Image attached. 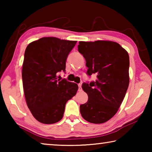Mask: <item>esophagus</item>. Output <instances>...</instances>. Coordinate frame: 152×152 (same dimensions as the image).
Returning <instances> with one entry per match:
<instances>
[{
	"instance_id": "obj_1",
	"label": "esophagus",
	"mask_w": 152,
	"mask_h": 152,
	"mask_svg": "<svg viewBox=\"0 0 152 152\" xmlns=\"http://www.w3.org/2000/svg\"><path fill=\"white\" fill-rule=\"evenodd\" d=\"M78 91H82V87H81V84H78Z\"/></svg>"
}]
</instances>
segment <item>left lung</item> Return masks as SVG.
Instances as JSON below:
<instances>
[{
    "label": "left lung",
    "instance_id": "1",
    "mask_svg": "<svg viewBox=\"0 0 152 152\" xmlns=\"http://www.w3.org/2000/svg\"><path fill=\"white\" fill-rule=\"evenodd\" d=\"M78 49L86 60L87 75L96 76L95 81L82 85L88 99L80 106L81 115L90 123H105L116 114L127 91L129 54L119 43L109 41L80 42Z\"/></svg>",
    "mask_w": 152,
    "mask_h": 152
}]
</instances>
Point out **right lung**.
Here are the masks:
<instances>
[{
	"instance_id": "right-lung-1",
	"label": "right lung",
	"mask_w": 152,
	"mask_h": 152,
	"mask_svg": "<svg viewBox=\"0 0 152 152\" xmlns=\"http://www.w3.org/2000/svg\"><path fill=\"white\" fill-rule=\"evenodd\" d=\"M76 42L42 37L25 50L22 69L25 100L33 116L40 123L60 121L67 101L78 91L76 84L58 78V72H66L67 58Z\"/></svg>"
}]
</instances>
